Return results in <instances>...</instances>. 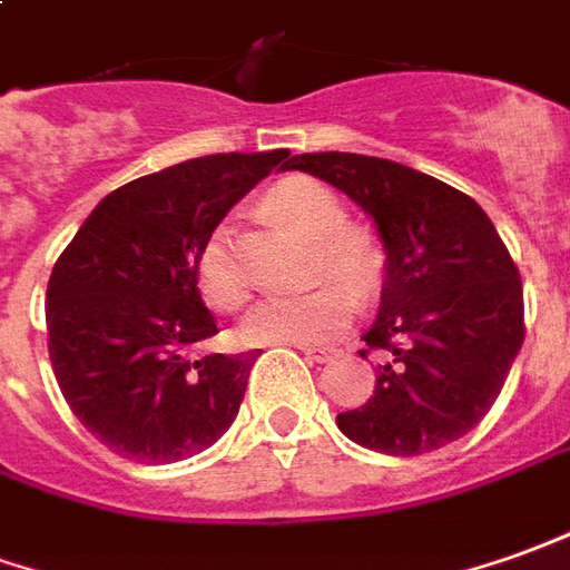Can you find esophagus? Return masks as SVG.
<instances>
[{
	"label": "esophagus",
	"instance_id": "34e87169",
	"mask_svg": "<svg viewBox=\"0 0 570 570\" xmlns=\"http://www.w3.org/2000/svg\"><path fill=\"white\" fill-rule=\"evenodd\" d=\"M301 353L313 360V363H325V360H332L335 356V347H301Z\"/></svg>",
	"mask_w": 570,
	"mask_h": 570
}]
</instances>
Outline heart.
Returning a JSON list of instances; mask_svg holds the SVG:
<instances>
[{"instance_id": "1", "label": "heart", "mask_w": 570, "mask_h": 570, "mask_svg": "<svg viewBox=\"0 0 570 570\" xmlns=\"http://www.w3.org/2000/svg\"><path fill=\"white\" fill-rule=\"evenodd\" d=\"M263 204L278 223L313 242V278L325 282L304 294L261 301L247 313L242 335L250 344H323L351 323L356 297H372L384 285L387 247L375 229L347 223L344 202L320 179L288 176L266 191ZM195 285L204 304L219 313H233L247 301V276L226 226H217L198 247Z\"/></svg>"}]
</instances>
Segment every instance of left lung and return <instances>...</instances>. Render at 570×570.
Segmentation results:
<instances>
[{"label":"left lung","instance_id":"1","mask_svg":"<svg viewBox=\"0 0 570 570\" xmlns=\"http://www.w3.org/2000/svg\"><path fill=\"white\" fill-rule=\"evenodd\" d=\"M285 167L351 195L387 247L382 307L360 351L387 363L337 428L387 456L459 441L497 403L524 341L521 276L490 217L465 191L394 160L320 151Z\"/></svg>","mask_w":570,"mask_h":570}]
</instances>
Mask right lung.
<instances>
[{
    "mask_svg": "<svg viewBox=\"0 0 570 570\" xmlns=\"http://www.w3.org/2000/svg\"><path fill=\"white\" fill-rule=\"evenodd\" d=\"M288 155H207L132 179L98 202L55 261L46 288L55 382L117 456L179 462L235 422L257 353L188 356L219 332L195 285V257Z\"/></svg>",
    "mask_w": 570,
    "mask_h": 570,
    "instance_id": "obj_1",
    "label": "right lung"
}]
</instances>
